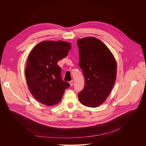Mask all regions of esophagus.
I'll use <instances>...</instances> for the list:
<instances>
[{
    "instance_id": "34e87169",
    "label": "esophagus",
    "mask_w": 146,
    "mask_h": 146,
    "mask_svg": "<svg viewBox=\"0 0 146 146\" xmlns=\"http://www.w3.org/2000/svg\"><path fill=\"white\" fill-rule=\"evenodd\" d=\"M73 84H74V81H73V80H71V81L70 82V85L71 86H72L73 85Z\"/></svg>"
}]
</instances>
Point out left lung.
<instances>
[{
    "mask_svg": "<svg viewBox=\"0 0 146 146\" xmlns=\"http://www.w3.org/2000/svg\"><path fill=\"white\" fill-rule=\"evenodd\" d=\"M79 65L85 77L83 90L78 94L80 103L89 107L104 104L115 83L117 64L115 58L100 40L86 37L77 41Z\"/></svg>",
    "mask_w": 146,
    "mask_h": 146,
    "instance_id": "8db88e82",
    "label": "left lung"
}]
</instances>
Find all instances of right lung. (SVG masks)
<instances>
[{"mask_svg": "<svg viewBox=\"0 0 146 146\" xmlns=\"http://www.w3.org/2000/svg\"><path fill=\"white\" fill-rule=\"evenodd\" d=\"M70 42L44 41L30 52L25 69L26 82L33 96L42 104H58L66 89L70 86L61 78V68L57 64L68 55Z\"/></svg>", "mask_w": 146, "mask_h": 146, "instance_id": "1", "label": "right lung"}]
</instances>
